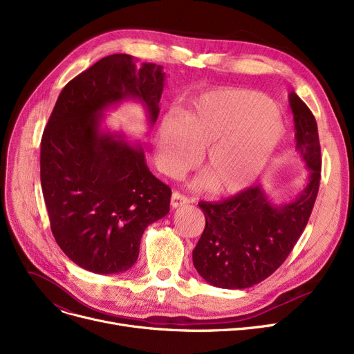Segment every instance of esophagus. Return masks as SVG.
Returning a JSON list of instances; mask_svg holds the SVG:
<instances>
[{
	"instance_id": "1",
	"label": "esophagus",
	"mask_w": 354,
	"mask_h": 354,
	"mask_svg": "<svg viewBox=\"0 0 354 354\" xmlns=\"http://www.w3.org/2000/svg\"><path fill=\"white\" fill-rule=\"evenodd\" d=\"M191 199L188 196H185L179 192H174L172 194V198H171V205L172 208H179L182 205H187V203H189Z\"/></svg>"
}]
</instances>
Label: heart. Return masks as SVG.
Returning a JSON list of instances; mask_svg holds the SVG:
<instances>
[{"instance_id":"b5f03b06","label":"heart","mask_w":354,"mask_h":354,"mask_svg":"<svg viewBox=\"0 0 354 354\" xmlns=\"http://www.w3.org/2000/svg\"><path fill=\"white\" fill-rule=\"evenodd\" d=\"M284 136L274 103L261 93L221 88L199 96L178 118H165L158 130L162 169L176 174L201 151L205 188L215 195L245 189L261 174Z\"/></svg>"}]
</instances>
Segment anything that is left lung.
I'll list each match as a JSON object with an SVG mask.
<instances>
[{
  "label": "left lung",
  "mask_w": 354,
  "mask_h": 354,
  "mask_svg": "<svg viewBox=\"0 0 354 354\" xmlns=\"http://www.w3.org/2000/svg\"><path fill=\"white\" fill-rule=\"evenodd\" d=\"M288 102L295 151L310 171L306 188L280 205H274L259 185L225 201L198 203L207 224L192 259L198 274L211 286L238 290L264 281L286 261L307 225L320 187L317 122L294 91Z\"/></svg>",
  "instance_id": "8db88e82"
}]
</instances>
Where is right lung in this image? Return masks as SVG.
<instances>
[{
  "mask_svg": "<svg viewBox=\"0 0 354 354\" xmlns=\"http://www.w3.org/2000/svg\"><path fill=\"white\" fill-rule=\"evenodd\" d=\"M111 54L68 82L41 138L40 178L55 243L79 267L118 274L133 267L140 239L169 212L171 188L149 171L140 143L102 130L103 111L133 99L149 124L159 115L162 66Z\"/></svg>",
  "mask_w": 354,
  "mask_h": 354,
  "instance_id": "1",
  "label": "right lung"
}]
</instances>
